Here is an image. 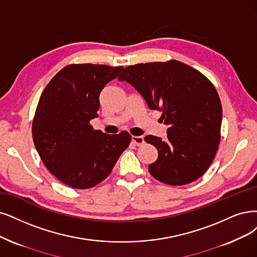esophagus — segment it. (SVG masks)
<instances>
[{"label":"esophagus","instance_id":"34e87169","mask_svg":"<svg viewBox=\"0 0 257 257\" xmlns=\"http://www.w3.org/2000/svg\"><path fill=\"white\" fill-rule=\"evenodd\" d=\"M132 142L137 145V146H141L144 144V138L143 137H137V136H134L132 137Z\"/></svg>","mask_w":257,"mask_h":257}]
</instances>
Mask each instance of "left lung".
<instances>
[{"label":"left lung","mask_w":257,"mask_h":257,"mask_svg":"<svg viewBox=\"0 0 257 257\" xmlns=\"http://www.w3.org/2000/svg\"><path fill=\"white\" fill-rule=\"evenodd\" d=\"M144 97L151 110L162 111L167 138L147 136L158 149L148 169L169 185H184L200 178L212 164L220 143L222 108L219 95L203 74L183 62L129 65L118 77Z\"/></svg>","instance_id":"obj_1"}]
</instances>
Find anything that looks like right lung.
Returning a JSON list of instances; mask_svg holds the SVG:
<instances>
[{
	"instance_id": "obj_1",
	"label": "right lung",
	"mask_w": 257,
	"mask_h": 257,
	"mask_svg": "<svg viewBox=\"0 0 257 257\" xmlns=\"http://www.w3.org/2000/svg\"><path fill=\"white\" fill-rule=\"evenodd\" d=\"M122 66L70 64L42 92L33 120V140L42 162L73 188H90L106 179L131 142L127 131L106 135L90 120L98 116L99 94Z\"/></svg>"
}]
</instances>
